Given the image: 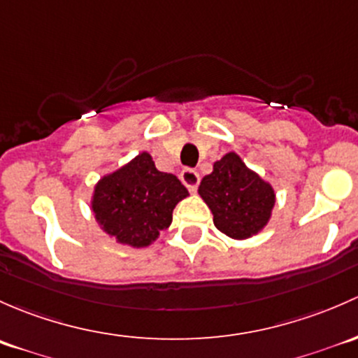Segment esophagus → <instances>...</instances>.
Returning a JSON list of instances; mask_svg holds the SVG:
<instances>
[{
	"instance_id": "esophagus-1",
	"label": "esophagus",
	"mask_w": 358,
	"mask_h": 358,
	"mask_svg": "<svg viewBox=\"0 0 358 358\" xmlns=\"http://www.w3.org/2000/svg\"><path fill=\"white\" fill-rule=\"evenodd\" d=\"M180 180H182V184L191 191V193H194L198 187V184H200V174H198L196 171L186 169V171L180 172Z\"/></svg>"
}]
</instances>
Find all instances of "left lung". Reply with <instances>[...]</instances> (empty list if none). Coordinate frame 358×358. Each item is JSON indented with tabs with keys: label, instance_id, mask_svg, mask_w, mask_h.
I'll use <instances>...</instances> for the list:
<instances>
[{
	"label": "left lung",
	"instance_id": "left-lung-1",
	"mask_svg": "<svg viewBox=\"0 0 358 358\" xmlns=\"http://www.w3.org/2000/svg\"><path fill=\"white\" fill-rule=\"evenodd\" d=\"M198 194L212 212L217 229L238 241L262 233L275 205L272 184L234 152L213 162L212 172L201 179Z\"/></svg>",
	"mask_w": 358,
	"mask_h": 358
}]
</instances>
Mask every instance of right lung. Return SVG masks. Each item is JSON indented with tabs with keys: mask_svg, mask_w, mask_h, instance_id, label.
Segmentation results:
<instances>
[{
	"mask_svg": "<svg viewBox=\"0 0 358 358\" xmlns=\"http://www.w3.org/2000/svg\"><path fill=\"white\" fill-rule=\"evenodd\" d=\"M187 196L174 174L158 171L152 155L141 152L94 184L91 210L115 243L146 248L171 226L176 205Z\"/></svg>",
	"mask_w": 358,
	"mask_h": 358,
	"instance_id": "obj_1",
	"label": "right lung"
}]
</instances>
